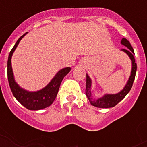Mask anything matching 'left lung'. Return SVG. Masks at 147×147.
Segmentation results:
<instances>
[{"instance_id":"obj_1","label":"left lung","mask_w":147,"mask_h":147,"mask_svg":"<svg viewBox=\"0 0 147 147\" xmlns=\"http://www.w3.org/2000/svg\"><path fill=\"white\" fill-rule=\"evenodd\" d=\"M121 44L126 46L127 48L122 49L123 52H125L129 56L131 60L132 61V69H131V73L130 76V78L126 86H124L123 90H121L120 93H118L117 94H105L101 98L97 99V100H93L91 97V92H90V87H91V80L90 79V77L86 75V95L87 98L89 99V102L90 104L95 107L98 108H111L114 107L115 105H117L119 102L124 98V97L128 94L131 87H132L133 82L135 80L136 77V69H137V65H136V61L134 58V54L135 52L133 49L132 46L130 44V42L127 40L125 38H123L121 40Z\"/></svg>"}]
</instances>
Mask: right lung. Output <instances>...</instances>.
<instances>
[{"label": "right lung", "instance_id": "obj_1", "mask_svg": "<svg viewBox=\"0 0 147 147\" xmlns=\"http://www.w3.org/2000/svg\"><path fill=\"white\" fill-rule=\"evenodd\" d=\"M27 34V33H26ZM18 39L16 43L15 44L13 48L10 51L8 59V80L9 86L11 88L12 94L16 98L18 102L21 103L24 107H26L30 110H39L42 109L53 104L54 102L55 98H57L58 90L61 86V83L64 77L70 71V67H65L58 71L57 74L54 76V78L51 80V82L49 83L47 86L44 87L43 89L40 90L36 92H29L25 90L22 89L19 86L17 83L15 82L12 68L11 64V58L13 52L17 47L19 42H20L22 38L26 34Z\"/></svg>", "mask_w": 147, "mask_h": 147}]
</instances>
